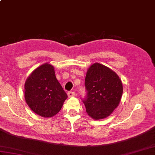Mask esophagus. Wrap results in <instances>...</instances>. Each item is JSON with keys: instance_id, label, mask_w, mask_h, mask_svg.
<instances>
[{"instance_id": "obj_1", "label": "esophagus", "mask_w": 155, "mask_h": 155, "mask_svg": "<svg viewBox=\"0 0 155 155\" xmlns=\"http://www.w3.org/2000/svg\"><path fill=\"white\" fill-rule=\"evenodd\" d=\"M68 97H74L75 95V93L74 92H72V91H69L68 92Z\"/></svg>"}]
</instances>
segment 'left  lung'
<instances>
[{
	"label": "left lung",
	"instance_id": "8db88e82",
	"mask_svg": "<svg viewBox=\"0 0 155 155\" xmlns=\"http://www.w3.org/2000/svg\"><path fill=\"white\" fill-rule=\"evenodd\" d=\"M84 86L87 92L82 99L88 114L94 119L109 116L119 104L123 84L118 75L99 64L91 65L87 72Z\"/></svg>",
	"mask_w": 155,
	"mask_h": 155
}]
</instances>
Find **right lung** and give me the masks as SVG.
Wrapping results in <instances>:
<instances>
[{"mask_svg":"<svg viewBox=\"0 0 155 155\" xmlns=\"http://www.w3.org/2000/svg\"><path fill=\"white\" fill-rule=\"evenodd\" d=\"M25 98L31 109L42 117L61 110L67 94L56 78L54 67L45 63L36 68L26 81Z\"/></svg>","mask_w":155,"mask_h":155,"instance_id":"add662e5","label":"right lung"}]
</instances>
